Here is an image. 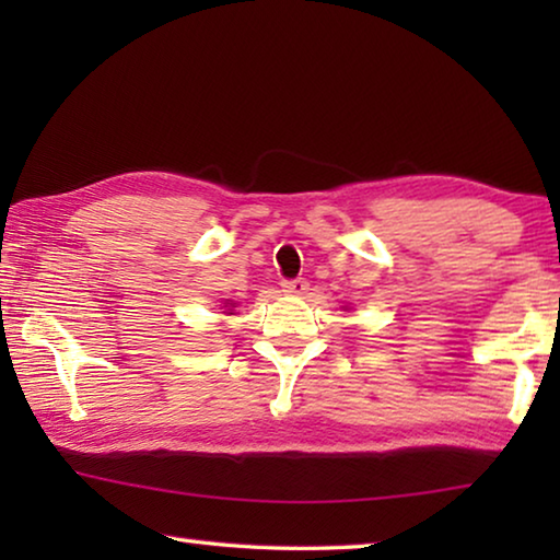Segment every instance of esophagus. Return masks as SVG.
<instances>
[{"instance_id": "obj_1", "label": "esophagus", "mask_w": 560, "mask_h": 560, "mask_svg": "<svg viewBox=\"0 0 560 560\" xmlns=\"http://www.w3.org/2000/svg\"><path fill=\"white\" fill-rule=\"evenodd\" d=\"M283 291L291 293V296H303V293L308 291V281L306 279H289L281 283Z\"/></svg>"}]
</instances>
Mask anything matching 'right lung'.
Masks as SVG:
<instances>
[{
  "mask_svg": "<svg viewBox=\"0 0 560 560\" xmlns=\"http://www.w3.org/2000/svg\"><path fill=\"white\" fill-rule=\"evenodd\" d=\"M226 311H224V314H230L232 316V311H234V303H230V306H224Z\"/></svg>",
  "mask_w": 560,
  "mask_h": 560,
  "instance_id": "right-lung-1",
  "label": "right lung"
}]
</instances>
